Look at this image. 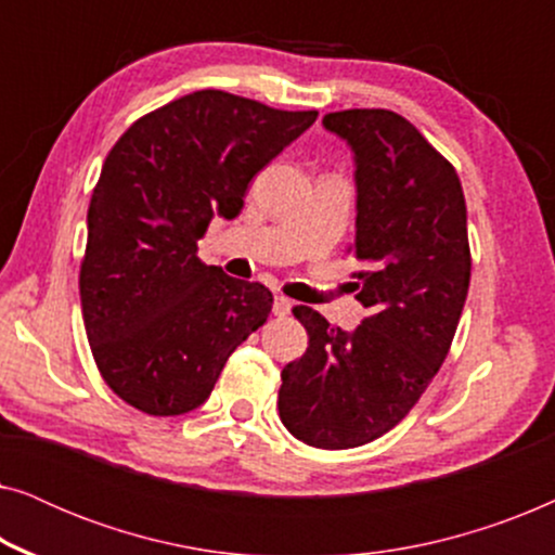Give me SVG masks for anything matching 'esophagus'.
Listing matches in <instances>:
<instances>
[{"instance_id": "34e87169", "label": "esophagus", "mask_w": 555, "mask_h": 555, "mask_svg": "<svg viewBox=\"0 0 555 555\" xmlns=\"http://www.w3.org/2000/svg\"><path fill=\"white\" fill-rule=\"evenodd\" d=\"M291 308H293L291 300L283 298V295H275V302H272V313H275L278 318H285L287 313H291Z\"/></svg>"}]
</instances>
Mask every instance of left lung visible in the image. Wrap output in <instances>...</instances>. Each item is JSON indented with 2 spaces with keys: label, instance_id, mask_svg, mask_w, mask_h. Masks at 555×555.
I'll return each mask as SVG.
<instances>
[{
  "label": "left lung",
  "instance_id": "obj_1",
  "mask_svg": "<svg viewBox=\"0 0 555 555\" xmlns=\"http://www.w3.org/2000/svg\"><path fill=\"white\" fill-rule=\"evenodd\" d=\"M356 154L359 298L369 315L344 333L295 306L308 348L283 369L280 420L321 450H351L397 427L450 351L465 308L467 207L454 166L399 113L351 108L323 118Z\"/></svg>",
  "mask_w": 555,
  "mask_h": 555
}]
</instances>
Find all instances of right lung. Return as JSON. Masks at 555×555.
<instances>
[{
  "label": "right lung",
  "mask_w": 555,
  "mask_h": 555,
  "mask_svg": "<svg viewBox=\"0 0 555 555\" xmlns=\"http://www.w3.org/2000/svg\"><path fill=\"white\" fill-rule=\"evenodd\" d=\"M315 118L196 90L141 116L108 151L88 207L80 302L95 366L126 404L192 412L268 321V287L204 264L196 242L215 215H240L255 173Z\"/></svg>",
  "instance_id": "add662e5"
}]
</instances>
